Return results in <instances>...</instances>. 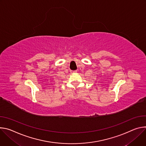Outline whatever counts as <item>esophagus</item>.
Masks as SVG:
<instances>
[{"label": "esophagus", "mask_w": 146, "mask_h": 146, "mask_svg": "<svg viewBox=\"0 0 146 146\" xmlns=\"http://www.w3.org/2000/svg\"><path fill=\"white\" fill-rule=\"evenodd\" d=\"M71 72L72 74H73V73H76V72H77V71H71Z\"/></svg>", "instance_id": "obj_1"}]
</instances>
